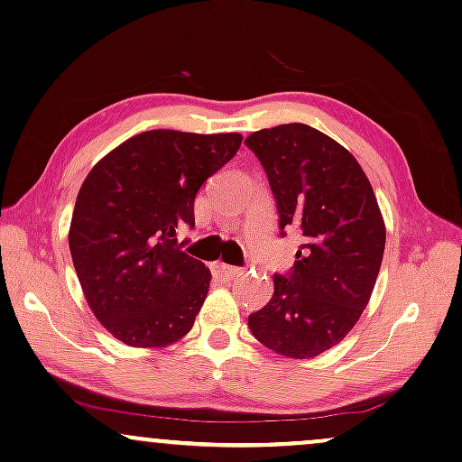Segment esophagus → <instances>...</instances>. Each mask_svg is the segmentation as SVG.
<instances>
[{
    "mask_svg": "<svg viewBox=\"0 0 462 462\" xmlns=\"http://www.w3.org/2000/svg\"><path fill=\"white\" fill-rule=\"evenodd\" d=\"M213 273L217 274L219 279H224V282H230V279H235L241 274V268L227 266V264H221V262H217V264H213Z\"/></svg>",
    "mask_w": 462,
    "mask_h": 462,
    "instance_id": "obj_1",
    "label": "esophagus"
}]
</instances>
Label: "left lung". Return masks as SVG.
I'll return each mask as SVG.
<instances>
[{
  "instance_id": "left-lung-1",
  "label": "left lung",
  "mask_w": 462,
  "mask_h": 462,
  "mask_svg": "<svg viewBox=\"0 0 462 462\" xmlns=\"http://www.w3.org/2000/svg\"><path fill=\"white\" fill-rule=\"evenodd\" d=\"M264 166L279 227L300 232L294 268L274 274V291L249 315L262 346L288 358H315L341 343L369 305L386 226L365 171L346 147L305 124L245 138Z\"/></svg>"
}]
</instances>
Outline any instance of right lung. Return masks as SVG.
Listing matches in <instances>:
<instances>
[{
	"instance_id": "add662e5",
	"label": "right lung",
	"mask_w": 462,
	"mask_h": 462,
	"mask_svg": "<svg viewBox=\"0 0 462 462\" xmlns=\"http://www.w3.org/2000/svg\"><path fill=\"white\" fill-rule=\"evenodd\" d=\"M241 143V134L143 132L80 185L69 254L93 315L125 346L166 347L194 326L211 271L177 232L194 227L198 189Z\"/></svg>"
}]
</instances>
